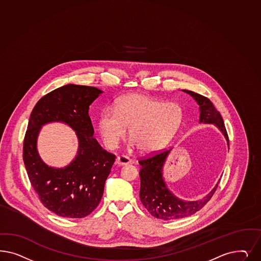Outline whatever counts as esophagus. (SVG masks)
I'll return each instance as SVG.
<instances>
[{"label":"esophagus","mask_w":261,"mask_h":261,"mask_svg":"<svg viewBox=\"0 0 261 261\" xmlns=\"http://www.w3.org/2000/svg\"><path fill=\"white\" fill-rule=\"evenodd\" d=\"M130 163H132V160L125 156V155H120L115 160V165H117V166H123V165L130 164Z\"/></svg>","instance_id":"esophagus-1"}]
</instances>
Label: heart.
<instances>
[{
    "label": "heart",
    "mask_w": 261,
    "mask_h": 261,
    "mask_svg": "<svg viewBox=\"0 0 261 261\" xmlns=\"http://www.w3.org/2000/svg\"><path fill=\"white\" fill-rule=\"evenodd\" d=\"M182 110L176 102H164L141 94H132L118 101L116 109L102 110L98 126L105 145L115 149L129 127L136 145L144 152L158 151L171 141L182 122Z\"/></svg>",
    "instance_id": "b5f03b06"
}]
</instances>
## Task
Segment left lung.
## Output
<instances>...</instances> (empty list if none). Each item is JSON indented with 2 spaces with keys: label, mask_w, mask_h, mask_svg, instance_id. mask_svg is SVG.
Wrapping results in <instances>:
<instances>
[{
  "label": "left lung",
  "mask_w": 261,
  "mask_h": 261,
  "mask_svg": "<svg viewBox=\"0 0 261 261\" xmlns=\"http://www.w3.org/2000/svg\"><path fill=\"white\" fill-rule=\"evenodd\" d=\"M182 91L189 94L199 105V122L201 124H212L217 126L219 130L225 136L228 146V137L223 118L211 100L190 90L184 89ZM172 149L139 161L141 166L139 172L141 182L139 192L140 200L144 207L153 217L162 220L185 218L200 211L215 193L220 181L219 179L211 192L206 194L201 200L185 201L177 198L169 190L163 177V167Z\"/></svg>",
  "instance_id": "1"
}]
</instances>
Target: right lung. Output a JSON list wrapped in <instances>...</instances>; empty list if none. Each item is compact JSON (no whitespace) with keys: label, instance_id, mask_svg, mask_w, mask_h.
I'll return each mask as SVG.
<instances>
[{"label":"right lung","instance_id":"add662e5","mask_svg":"<svg viewBox=\"0 0 261 261\" xmlns=\"http://www.w3.org/2000/svg\"><path fill=\"white\" fill-rule=\"evenodd\" d=\"M101 93L92 86L63 85L37 101L29 120L23 147L28 176L44 206L64 218H84L98 206L115 161L93 137L88 115L89 106ZM50 122L65 123L76 133V156L61 169L45 164L37 150L39 133Z\"/></svg>","mask_w":261,"mask_h":261}]
</instances>
